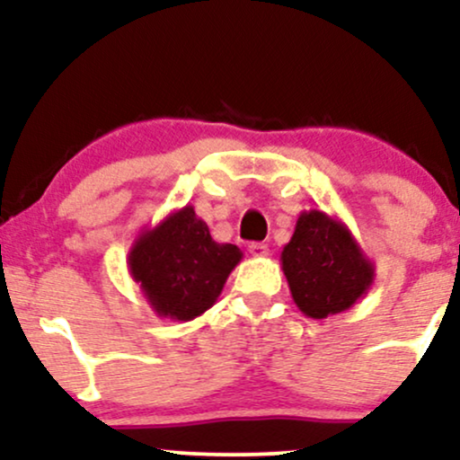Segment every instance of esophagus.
Wrapping results in <instances>:
<instances>
[{
  "instance_id": "1",
  "label": "esophagus",
  "mask_w": 460,
  "mask_h": 460,
  "mask_svg": "<svg viewBox=\"0 0 460 460\" xmlns=\"http://www.w3.org/2000/svg\"><path fill=\"white\" fill-rule=\"evenodd\" d=\"M248 252H251L252 257H266L268 255V244H263V242H252V244L248 246Z\"/></svg>"
}]
</instances>
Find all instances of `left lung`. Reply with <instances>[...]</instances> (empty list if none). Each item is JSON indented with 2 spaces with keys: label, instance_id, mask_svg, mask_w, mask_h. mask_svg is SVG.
<instances>
[{
  "label": "left lung",
  "instance_id": "left-lung-1",
  "mask_svg": "<svg viewBox=\"0 0 460 460\" xmlns=\"http://www.w3.org/2000/svg\"><path fill=\"white\" fill-rule=\"evenodd\" d=\"M281 268L296 307L314 320L350 309L376 277L350 229L322 209L300 212L281 251Z\"/></svg>",
  "mask_w": 460,
  "mask_h": 460
}]
</instances>
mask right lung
<instances>
[{
    "mask_svg": "<svg viewBox=\"0 0 460 460\" xmlns=\"http://www.w3.org/2000/svg\"><path fill=\"white\" fill-rule=\"evenodd\" d=\"M242 251L218 244L192 205L175 209L129 248L128 268L160 318L190 322L218 300Z\"/></svg>",
    "mask_w": 460,
    "mask_h": 460,
    "instance_id": "obj_1",
    "label": "right lung"
}]
</instances>
